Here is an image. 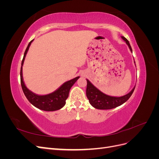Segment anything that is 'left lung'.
<instances>
[{
  "label": "left lung",
  "mask_w": 159,
  "mask_h": 159,
  "mask_svg": "<svg viewBox=\"0 0 159 159\" xmlns=\"http://www.w3.org/2000/svg\"><path fill=\"white\" fill-rule=\"evenodd\" d=\"M122 39L126 42L130 50L132 52V48L129 41L124 36H121ZM135 87L126 95L121 97H113L106 95L102 92L87 80V89H86V95L89 99L90 104L93 107L98 109H111L123 104L131 97Z\"/></svg>",
  "instance_id": "8db88e82"
}]
</instances>
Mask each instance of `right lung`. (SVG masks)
Here are the masks:
<instances>
[{
    "instance_id": "1",
    "label": "right lung",
    "mask_w": 159,
    "mask_h": 159,
    "mask_svg": "<svg viewBox=\"0 0 159 159\" xmlns=\"http://www.w3.org/2000/svg\"><path fill=\"white\" fill-rule=\"evenodd\" d=\"M32 41L33 40L29 42V44H28L26 48L21 64L20 83L22 91L30 103L32 104L34 106L39 109L46 111H54L59 110L65 105L66 100L68 98L70 90L72 87V85L80 78V76L76 77V78L74 79L66 81V82L62 84L58 89L51 93L44 95H40L32 92L30 90L26 88V86L25 85V82L23 81L22 66L24 61H25V59L28 50L29 49V47Z\"/></svg>"
}]
</instances>
